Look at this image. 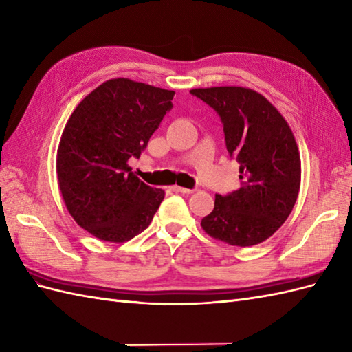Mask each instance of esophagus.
<instances>
[{"mask_svg":"<svg viewBox=\"0 0 352 352\" xmlns=\"http://www.w3.org/2000/svg\"><path fill=\"white\" fill-rule=\"evenodd\" d=\"M173 190L177 193H183V195H190L193 192L192 189H186V187H182V186H173Z\"/></svg>","mask_w":352,"mask_h":352,"instance_id":"1","label":"esophagus"}]
</instances>
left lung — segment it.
I'll return each instance as SVG.
<instances>
[{"label": "left lung", "mask_w": 352, "mask_h": 352, "mask_svg": "<svg viewBox=\"0 0 352 352\" xmlns=\"http://www.w3.org/2000/svg\"><path fill=\"white\" fill-rule=\"evenodd\" d=\"M190 93L219 113L226 150L240 163V189L216 195L202 230L231 246H255L279 230L296 206L301 179L296 138L280 112L250 88L211 87Z\"/></svg>", "instance_id": "8db88e82"}]
</instances>
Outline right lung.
Here are the masks:
<instances>
[{
    "instance_id": "obj_1",
    "label": "right lung",
    "mask_w": 352,
    "mask_h": 352,
    "mask_svg": "<svg viewBox=\"0 0 352 352\" xmlns=\"http://www.w3.org/2000/svg\"><path fill=\"white\" fill-rule=\"evenodd\" d=\"M174 94L109 79L70 116L56 151V177L70 216L96 239L124 243L151 223L165 192L141 182L127 162L141 156Z\"/></svg>"
}]
</instances>
